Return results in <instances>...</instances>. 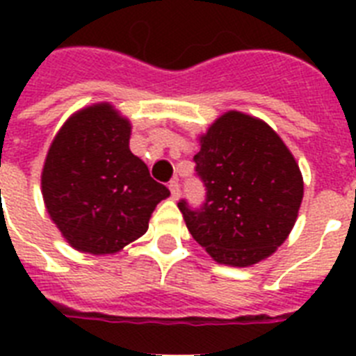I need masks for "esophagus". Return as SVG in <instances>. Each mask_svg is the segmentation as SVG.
Here are the masks:
<instances>
[{
    "label": "esophagus",
    "mask_w": 356,
    "mask_h": 356,
    "mask_svg": "<svg viewBox=\"0 0 356 356\" xmlns=\"http://www.w3.org/2000/svg\"><path fill=\"white\" fill-rule=\"evenodd\" d=\"M169 191H171V196L175 197V200H178L180 197V184H178V180L176 178H172L171 181H169Z\"/></svg>",
    "instance_id": "34e87169"
}]
</instances>
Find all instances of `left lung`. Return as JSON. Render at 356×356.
<instances>
[{
	"label": "left lung",
	"mask_w": 356,
	"mask_h": 356,
	"mask_svg": "<svg viewBox=\"0 0 356 356\" xmlns=\"http://www.w3.org/2000/svg\"><path fill=\"white\" fill-rule=\"evenodd\" d=\"M196 175L207 191L200 209H178L194 241L216 262L259 264L291 234L303 200V176L269 124L229 110L200 137Z\"/></svg>",
	"instance_id": "1"
}]
</instances>
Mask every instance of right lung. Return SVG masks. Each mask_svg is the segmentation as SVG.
Returning a JSON list of instances; mask_svg holds the SVG:
<instances>
[{
    "label": "right lung",
    "instance_id": "add662e5",
    "mask_svg": "<svg viewBox=\"0 0 356 356\" xmlns=\"http://www.w3.org/2000/svg\"><path fill=\"white\" fill-rule=\"evenodd\" d=\"M131 127L108 103L72 114L49 146L42 197L74 250L112 254L146 234L169 188L130 151Z\"/></svg>",
    "mask_w": 356,
    "mask_h": 356
}]
</instances>
